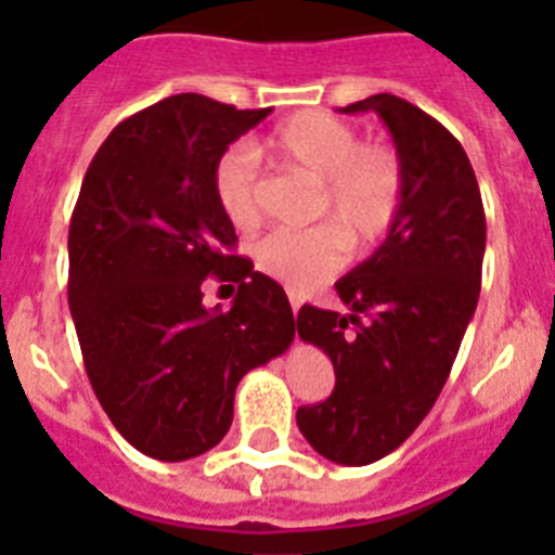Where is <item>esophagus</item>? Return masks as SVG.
<instances>
[{"label":"esophagus","instance_id":"1","mask_svg":"<svg viewBox=\"0 0 555 555\" xmlns=\"http://www.w3.org/2000/svg\"><path fill=\"white\" fill-rule=\"evenodd\" d=\"M288 302H292V311H294V317H297V311H300V306H302L300 297H297L294 292H288Z\"/></svg>","mask_w":555,"mask_h":555}]
</instances>
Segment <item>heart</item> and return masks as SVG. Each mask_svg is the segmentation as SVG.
Listing matches in <instances>:
<instances>
[{"label": "heart", "instance_id": "b5f03b06", "mask_svg": "<svg viewBox=\"0 0 555 555\" xmlns=\"http://www.w3.org/2000/svg\"><path fill=\"white\" fill-rule=\"evenodd\" d=\"M255 152L278 169L317 180L311 214L334 224L269 230L255 244V263L292 292H308L341 263V238L350 247L380 242L403 203V160L395 146L361 141L345 119L320 111L288 116L263 135ZM247 146H230L214 166V197L235 228L261 219V164Z\"/></svg>", "mask_w": 555, "mask_h": 555}]
</instances>
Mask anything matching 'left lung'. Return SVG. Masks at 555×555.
Returning a JSON list of instances; mask_svg holds the SVG:
<instances>
[{"label": "left lung", "mask_w": 555, "mask_h": 555, "mask_svg": "<svg viewBox=\"0 0 555 555\" xmlns=\"http://www.w3.org/2000/svg\"><path fill=\"white\" fill-rule=\"evenodd\" d=\"M375 111L403 160L395 224L372 258L336 283L350 313L302 306L297 333L331 356L336 386L297 409L313 450L364 467L409 439L434 409L480 294L487 217L467 152L444 125L395 94L341 113Z\"/></svg>", "instance_id": "8db88e82"}]
</instances>
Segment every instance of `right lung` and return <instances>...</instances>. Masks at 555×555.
I'll return each mask as SVG.
<instances>
[{"instance_id": "right-lung-1", "label": "right lung", "mask_w": 555, "mask_h": 555, "mask_svg": "<svg viewBox=\"0 0 555 555\" xmlns=\"http://www.w3.org/2000/svg\"><path fill=\"white\" fill-rule=\"evenodd\" d=\"M272 107L175 94L113 127L68 224V308L82 364L135 450L185 461L217 448L235 386L294 338L288 297L233 255L214 166ZM210 273L240 283L230 312L202 306Z\"/></svg>"}]
</instances>
